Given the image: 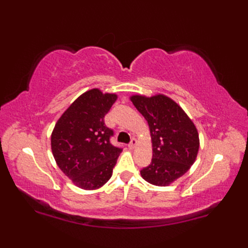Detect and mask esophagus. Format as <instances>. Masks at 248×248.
Returning <instances> with one entry per match:
<instances>
[{"mask_svg":"<svg viewBox=\"0 0 248 248\" xmlns=\"http://www.w3.org/2000/svg\"><path fill=\"white\" fill-rule=\"evenodd\" d=\"M137 144H138V140H136V139H132L131 140H130V142H129V145H128V147L130 148V149H133L134 147L137 146Z\"/></svg>","mask_w":248,"mask_h":248,"instance_id":"1","label":"esophagus"}]
</instances>
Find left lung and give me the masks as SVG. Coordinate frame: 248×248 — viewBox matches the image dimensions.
Masks as SVG:
<instances>
[{
  "label": "left lung",
  "mask_w": 248,
  "mask_h": 248,
  "mask_svg": "<svg viewBox=\"0 0 248 248\" xmlns=\"http://www.w3.org/2000/svg\"><path fill=\"white\" fill-rule=\"evenodd\" d=\"M130 100L147 120L152 140V160L140 175L153 185L168 186L196 161L198 130L185 111L167 96L133 95Z\"/></svg>",
  "instance_id": "obj_1"
}]
</instances>
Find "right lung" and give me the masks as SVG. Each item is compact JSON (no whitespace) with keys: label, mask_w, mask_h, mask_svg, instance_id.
Here are the masks:
<instances>
[{"label":"right lung","mask_w":248,"mask_h":248,"mask_svg":"<svg viewBox=\"0 0 248 248\" xmlns=\"http://www.w3.org/2000/svg\"><path fill=\"white\" fill-rule=\"evenodd\" d=\"M116 100V94L87 91L64 111L51 133L58 167L79 188L93 190L106 184L122 152L110 144L114 130L104 123Z\"/></svg>","instance_id":"right-lung-1"}]
</instances>
